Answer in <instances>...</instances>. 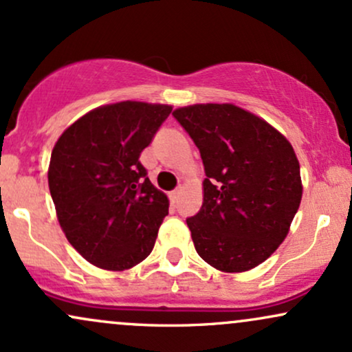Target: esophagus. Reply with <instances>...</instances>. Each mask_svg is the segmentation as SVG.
<instances>
[{"mask_svg":"<svg viewBox=\"0 0 352 352\" xmlns=\"http://www.w3.org/2000/svg\"><path fill=\"white\" fill-rule=\"evenodd\" d=\"M180 193H182V187H179V188H175V190H173V192H170V200L173 201V204H175V201H177V200H179Z\"/></svg>","mask_w":352,"mask_h":352,"instance_id":"34e87169","label":"esophagus"}]
</instances>
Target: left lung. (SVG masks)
<instances>
[{"label":"left lung","instance_id":"left-lung-1","mask_svg":"<svg viewBox=\"0 0 352 352\" xmlns=\"http://www.w3.org/2000/svg\"><path fill=\"white\" fill-rule=\"evenodd\" d=\"M204 160V204L187 218L197 253L223 273L261 265L288 235L302 197L293 145L235 104L173 111Z\"/></svg>","mask_w":352,"mask_h":352}]
</instances>
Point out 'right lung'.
Wrapping results in <instances>:
<instances>
[{"label": "right lung", "instance_id": "add662e5", "mask_svg": "<svg viewBox=\"0 0 352 352\" xmlns=\"http://www.w3.org/2000/svg\"><path fill=\"white\" fill-rule=\"evenodd\" d=\"M168 104L122 100L89 111L60 134L47 182L67 241L89 263L124 272L144 261L168 199L139 162Z\"/></svg>", "mask_w": 352, "mask_h": 352}]
</instances>
